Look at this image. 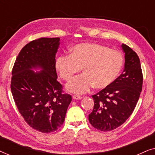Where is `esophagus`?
I'll return each mask as SVG.
<instances>
[{
    "instance_id": "esophagus-1",
    "label": "esophagus",
    "mask_w": 155,
    "mask_h": 155,
    "mask_svg": "<svg viewBox=\"0 0 155 155\" xmlns=\"http://www.w3.org/2000/svg\"><path fill=\"white\" fill-rule=\"evenodd\" d=\"M82 98V97L80 96V95H73V99H81Z\"/></svg>"
}]
</instances>
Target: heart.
Returning <instances> with one entry per match:
<instances>
[{"instance_id":"b5f03b06","label":"heart","mask_w":155,"mask_h":155,"mask_svg":"<svg viewBox=\"0 0 155 155\" xmlns=\"http://www.w3.org/2000/svg\"><path fill=\"white\" fill-rule=\"evenodd\" d=\"M61 78L69 81L83 68L84 73L68 84L67 90L84 94L92 87L104 89L114 82L124 65L122 54L116 50L94 43H82L73 48L71 55H61L56 60Z\"/></svg>"}]
</instances>
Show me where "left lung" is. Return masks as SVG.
<instances>
[{"mask_svg": "<svg viewBox=\"0 0 155 155\" xmlns=\"http://www.w3.org/2000/svg\"><path fill=\"white\" fill-rule=\"evenodd\" d=\"M124 70L109 87L92 95L94 109L89 114L90 124L104 132L114 130L124 124L134 111L143 87V73L136 53L123 44Z\"/></svg>", "mask_w": 155, "mask_h": 155, "instance_id": "1", "label": "left lung"}]
</instances>
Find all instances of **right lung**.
<instances>
[{"label":"right lung","mask_w":155,"mask_h":155,"mask_svg":"<svg viewBox=\"0 0 155 155\" xmlns=\"http://www.w3.org/2000/svg\"><path fill=\"white\" fill-rule=\"evenodd\" d=\"M60 38H40L22 48L12 71L10 88L18 109L31 128L43 133L62 126L72 101L57 81L56 54ZM34 68L41 71L35 72Z\"/></svg>","instance_id":"1"}]
</instances>
